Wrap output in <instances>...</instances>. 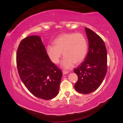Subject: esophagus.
<instances>
[{
  "label": "esophagus",
  "instance_id": "obj_1",
  "mask_svg": "<svg viewBox=\"0 0 123 123\" xmlns=\"http://www.w3.org/2000/svg\"><path fill=\"white\" fill-rule=\"evenodd\" d=\"M69 72L68 71H65V70H63L62 71V73L63 74H66L67 73H68Z\"/></svg>",
  "mask_w": 123,
  "mask_h": 123
}]
</instances>
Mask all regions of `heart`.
<instances>
[{"label":"heart","mask_w":123,"mask_h":123,"mask_svg":"<svg viewBox=\"0 0 123 123\" xmlns=\"http://www.w3.org/2000/svg\"><path fill=\"white\" fill-rule=\"evenodd\" d=\"M53 44L47 46V54L51 61L57 64L60 61L62 53L65 57L61 66L64 69L71 68L74 63L80 64L86 56L87 42L80 33H64L54 40Z\"/></svg>","instance_id":"heart-1"}]
</instances>
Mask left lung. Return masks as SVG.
Returning <instances> with one entry per match:
<instances>
[{"mask_svg":"<svg viewBox=\"0 0 123 123\" xmlns=\"http://www.w3.org/2000/svg\"><path fill=\"white\" fill-rule=\"evenodd\" d=\"M85 30L89 42V51L85 60L74 70L78 76L74 85L80 93L89 94L101 85L107 71V49L104 40L87 27Z\"/></svg>","mask_w":123,"mask_h":123,"instance_id":"1","label":"left lung"}]
</instances>
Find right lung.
<instances>
[{
    "label": "right lung",
    "instance_id": "obj_1",
    "mask_svg": "<svg viewBox=\"0 0 123 123\" xmlns=\"http://www.w3.org/2000/svg\"><path fill=\"white\" fill-rule=\"evenodd\" d=\"M16 65L21 81L33 95L46 100L56 96L62 73L51 62L39 36H30L21 41Z\"/></svg>",
    "mask_w": 123,
    "mask_h": 123
}]
</instances>
